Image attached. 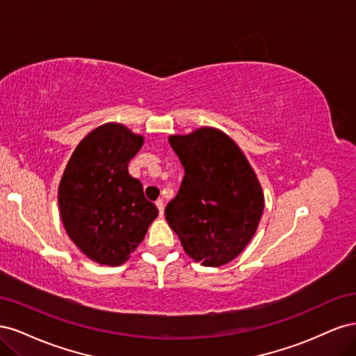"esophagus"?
<instances>
[{
	"label": "esophagus",
	"instance_id": "34e87169",
	"mask_svg": "<svg viewBox=\"0 0 356 356\" xmlns=\"http://www.w3.org/2000/svg\"><path fill=\"white\" fill-rule=\"evenodd\" d=\"M156 207H157V209H159L160 217H163V212H165V202L161 200V199H159V200L156 202Z\"/></svg>",
	"mask_w": 356,
	"mask_h": 356
}]
</instances>
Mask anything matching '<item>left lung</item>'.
Here are the masks:
<instances>
[{
    "mask_svg": "<svg viewBox=\"0 0 356 356\" xmlns=\"http://www.w3.org/2000/svg\"><path fill=\"white\" fill-rule=\"evenodd\" d=\"M186 175L165 209L169 227L188 257L218 267L250 243L264 211V195L250 161L233 139L215 127L170 135Z\"/></svg>",
    "mask_w": 356,
    "mask_h": 356,
    "instance_id": "obj_1",
    "label": "left lung"
}]
</instances>
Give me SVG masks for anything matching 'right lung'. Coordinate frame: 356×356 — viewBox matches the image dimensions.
I'll list each match as a JSON object with an SVG mask.
<instances>
[{
  "label": "right lung",
  "mask_w": 356,
  "mask_h": 356,
  "mask_svg": "<svg viewBox=\"0 0 356 356\" xmlns=\"http://www.w3.org/2000/svg\"><path fill=\"white\" fill-rule=\"evenodd\" d=\"M144 136L122 123L93 129L75 147L59 182L60 220L70 239L92 261L126 263L159 215L127 165Z\"/></svg>",
  "instance_id": "add662e5"
}]
</instances>
